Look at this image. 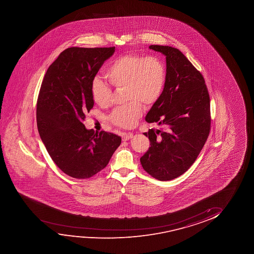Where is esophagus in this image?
Returning a JSON list of instances; mask_svg holds the SVG:
<instances>
[{
	"label": "esophagus",
	"mask_w": 254,
	"mask_h": 254,
	"mask_svg": "<svg viewBox=\"0 0 254 254\" xmlns=\"http://www.w3.org/2000/svg\"><path fill=\"white\" fill-rule=\"evenodd\" d=\"M132 137V132H127V133H123L122 134V140L123 141H127V140H128L129 139H131Z\"/></svg>",
	"instance_id": "1"
}]
</instances>
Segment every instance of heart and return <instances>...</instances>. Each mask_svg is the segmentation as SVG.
<instances>
[{"instance_id":"1","label":"heart","mask_w":254,"mask_h":254,"mask_svg":"<svg viewBox=\"0 0 254 254\" xmlns=\"http://www.w3.org/2000/svg\"><path fill=\"white\" fill-rule=\"evenodd\" d=\"M105 76L116 90H125V101L128 103L115 108L109 121L119 127L131 128L142 115V104L153 106L161 97L167 82V66L158 56L126 54L108 65ZM111 95V88L102 80H92L91 96L98 106L108 107Z\"/></svg>"}]
</instances>
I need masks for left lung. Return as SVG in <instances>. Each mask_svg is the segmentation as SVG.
<instances>
[{"instance_id": "1", "label": "left lung", "mask_w": 254, "mask_h": 254, "mask_svg": "<svg viewBox=\"0 0 254 254\" xmlns=\"http://www.w3.org/2000/svg\"><path fill=\"white\" fill-rule=\"evenodd\" d=\"M167 61L163 94L146 116L150 146L140 158L144 170L159 181H171L189 169L200 153L211 127L208 89L201 73L177 49L151 45Z\"/></svg>"}]
</instances>
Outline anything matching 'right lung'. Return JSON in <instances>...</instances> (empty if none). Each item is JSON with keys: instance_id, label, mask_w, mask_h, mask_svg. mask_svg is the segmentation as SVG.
I'll use <instances>...</instances> for the list:
<instances>
[{"instance_id": "right-lung-1", "label": "right lung", "mask_w": 254, "mask_h": 254, "mask_svg": "<svg viewBox=\"0 0 254 254\" xmlns=\"http://www.w3.org/2000/svg\"><path fill=\"white\" fill-rule=\"evenodd\" d=\"M115 47H72L60 54L42 80L36 106L39 134L63 173L88 179L107 167L122 138L87 130L82 121L94 107L91 83Z\"/></svg>"}]
</instances>
